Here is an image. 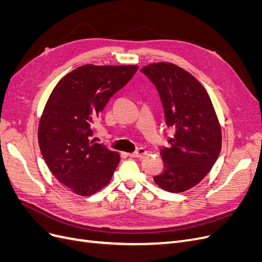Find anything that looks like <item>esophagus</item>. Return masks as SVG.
Instances as JSON below:
<instances>
[{"label":"esophagus","instance_id":"esophagus-1","mask_svg":"<svg viewBox=\"0 0 262 262\" xmlns=\"http://www.w3.org/2000/svg\"><path fill=\"white\" fill-rule=\"evenodd\" d=\"M147 154V150L144 148V147H139L136 152H133V153H130L129 155L131 156V157H143V156H145Z\"/></svg>","mask_w":262,"mask_h":262}]
</instances>
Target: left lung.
<instances>
[{
	"instance_id": "obj_1",
	"label": "left lung",
	"mask_w": 262,
	"mask_h": 262,
	"mask_svg": "<svg viewBox=\"0 0 262 262\" xmlns=\"http://www.w3.org/2000/svg\"><path fill=\"white\" fill-rule=\"evenodd\" d=\"M141 72L156 87L166 124L176 130L169 147L161 150L165 168L154 181L166 191L184 192L199 184L219 158L222 131L215 110L201 83L184 69L158 62Z\"/></svg>"
}]
</instances>
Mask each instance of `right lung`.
<instances>
[{"mask_svg": "<svg viewBox=\"0 0 262 262\" xmlns=\"http://www.w3.org/2000/svg\"><path fill=\"white\" fill-rule=\"evenodd\" d=\"M138 68L80 67L62 78L47 101L39 122V147L53 176L76 194L99 191L120 162L118 152L91 140L93 123Z\"/></svg>", "mask_w": 262, "mask_h": 262, "instance_id": "add662e5", "label": "right lung"}]
</instances>
